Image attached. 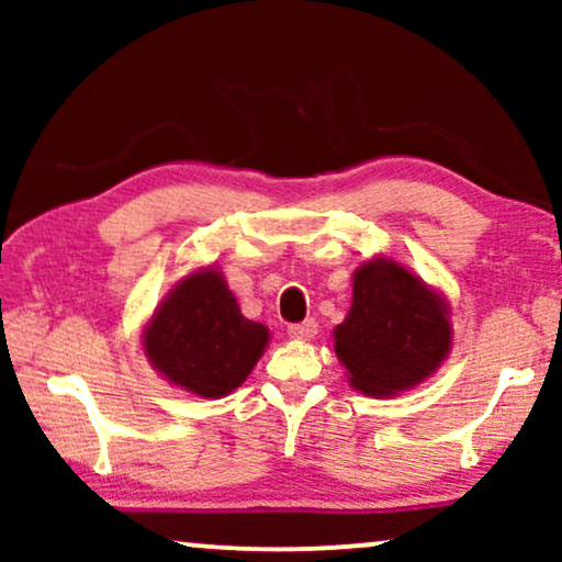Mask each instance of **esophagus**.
<instances>
[{"mask_svg": "<svg viewBox=\"0 0 562 562\" xmlns=\"http://www.w3.org/2000/svg\"><path fill=\"white\" fill-rule=\"evenodd\" d=\"M314 335H317V322L314 319H304V322H299V325L289 327V337L296 342L314 340Z\"/></svg>", "mask_w": 562, "mask_h": 562, "instance_id": "1", "label": "esophagus"}]
</instances>
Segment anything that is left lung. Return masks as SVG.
<instances>
[{"mask_svg": "<svg viewBox=\"0 0 562 562\" xmlns=\"http://www.w3.org/2000/svg\"><path fill=\"white\" fill-rule=\"evenodd\" d=\"M448 296L379 252L352 271V302L333 329L335 356L352 391L373 398L398 396L440 371L452 350Z\"/></svg>", "mask_w": 562, "mask_h": 562, "instance_id": "8db88e82", "label": "left lung"}]
</instances>
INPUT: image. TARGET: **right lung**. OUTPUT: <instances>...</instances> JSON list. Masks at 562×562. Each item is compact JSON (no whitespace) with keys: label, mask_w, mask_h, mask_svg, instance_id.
I'll list each match as a JSON object with an SVG mask.
<instances>
[{"label":"right lung","mask_w":562,"mask_h":562,"mask_svg":"<svg viewBox=\"0 0 562 562\" xmlns=\"http://www.w3.org/2000/svg\"><path fill=\"white\" fill-rule=\"evenodd\" d=\"M268 342L271 329L245 317L217 263L181 276L140 333L153 371L199 398H222L240 389Z\"/></svg>","instance_id":"1"}]
</instances>
